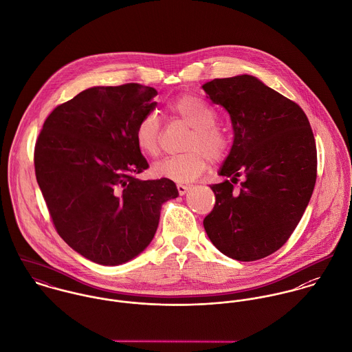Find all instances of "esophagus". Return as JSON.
Listing matches in <instances>:
<instances>
[{
  "label": "esophagus",
  "instance_id": "34e87169",
  "mask_svg": "<svg viewBox=\"0 0 352 352\" xmlns=\"http://www.w3.org/2000/svg\"><path fill=\"white\" fill-rule=\"evenodd\" d=\"M176 187H177V191H179L180 195H184V194L190 190V187H188V186H184V184H177Z\"/></svg>",
  "mask_w": 352,
  "mask_h": 352
}]
</instances>
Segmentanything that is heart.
Segmentation results:
<instances>
[{"instance_id": "obj_1", "label": "heart", "mask_w": 352, "mask_h": 352, "mask_svg": "<svg viewBox=\"0 0 352 352\" xmlns=\"http://www.w3.org/2000/svg\"><path fill=\"white\" fill-rule=\"evenodd\" d=\"M168 112L187 123L192 131L184 145V154L166 157L153 165V173L176 183H190L206 172L211 162H219L229 151L230 140L217 124L218 113L197 95H183L168 104ZM161 124L155 113L144 115L137 123L134 138L137 148L149 157L160 153Z\"/></svg>"}]
</instances>
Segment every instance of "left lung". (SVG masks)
<instances>
[{"label": "left lung", "instance_id": "left-lung-1", "mask_svg": "<svg viewBox=\"0 0 352 352\" xmlns=\"http://www.w3.org/2000/svg\"><path fill=\"white\" fill-rule=\"evenodd\" d=\"M203 91L229 112L234 131L219 170L229 180L210 186L215 204L204 230L234 260L263 258L290 239L314 190L317 149L309 119L297 102L247 74L214 78Z\"/></svg>", "mask_w": 352, "mask_h": 352}]
</instances>
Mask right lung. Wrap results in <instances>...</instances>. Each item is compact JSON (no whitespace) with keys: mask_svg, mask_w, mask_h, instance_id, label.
Instances as JSON below:
<instances>
[{"mask_svg":"<svg viewBox=\"0 0 352 352\" xmlns=\"http://www.w3.org/2000/svg\"><path fill=\"white\" fill-rule=\"evenodd\" d=\"M154 88L95 87L56 105L35 144L34 165L63 241L102 265L126 263L151 244L162 203L177 198L168 179L140 180L149 168L134 131L157 102Z\"/></svg>","mask_w":352,"mask_h":352,"instance_id":"1","label":"right lung"}]
</instances>
